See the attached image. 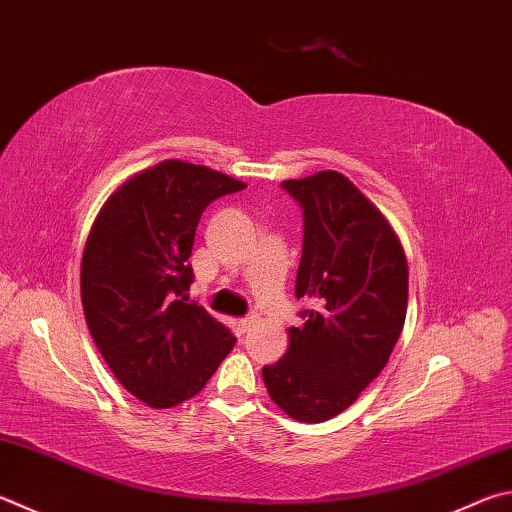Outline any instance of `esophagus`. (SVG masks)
<instances>
[{
  "label": "esophagus",
  "instance_id": "34e87169",
  "mask_svg": "<svg viewBox=\"0 0 512 512\" xmlns=\"http://www.w3.org/2000/svg\"><path fill=\"white\" fill-rule=\"evenodd\" d=\"M257 322H259V318H257V315H248V318H241V320H239V329L246 333V331H250V329H253Z\"/></svg>",
  "mask_w": 512,
  "mask_h": 512
}]
</instances>
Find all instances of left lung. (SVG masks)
Returning <instances> with one entry per match:
<instances>
[{
  "label": "left lung",
  "instance_id": "left-lung-1",
  "mask_svg": "<svg viewBox=\"0 0 512 512\" xmlns=\"http://www.w3.org/2000/svg\"><path fill=\"white\" fill-rule=\"evenodd\" d=\"M304 210V248L295 295L313 304L288 349L262 369L273 403L300 423H322L358 401L385 369L407 313L401 239L345 174L288 179Z\"/></svg>",
  "mask_w": 512,
  "mask_h": 512
}]
</instances>
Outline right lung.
<instances>
[{
	"label": "right lung",
	"mask_w": 512,
	"mask_h": 512,
	"mask_svg": "<svg viewBox=\"0 0 512 512\" xmlns=\"http://www.w3.org/2000/svg\"><path fill=\"white\" fill-rule=\"evenodd\" d=\"M246 183L167 159L136 172L102 203L80 264V297L98 351L129 394L154 410L197 396L232 333L188 302V259L201 212Z\"/></svg>",
	"instance_id": "right-lung-1"
}]
</instances>
